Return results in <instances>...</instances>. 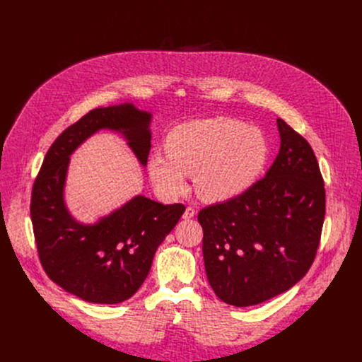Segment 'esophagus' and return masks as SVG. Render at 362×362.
Wrapping results in <instances>:
<instances>
[{"mask_svg":"<svg viewBox=\"0 0 362 362\" xmlns=\"http://www.w3.org/2000/svg\"><path fill=\"white\" fill-rule=\"evenodd\" d=\"M194 215H196L194 208H192V206H187L186 211H185V214H183V218H185V219H192Z\"/></svg>","mask_w":362,"mask_h":362,"instance_id":"34e87169","label":"esophagus"}]
</instances>
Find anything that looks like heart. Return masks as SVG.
Returning a JSON list of instances; mask_svg holds the SVG:
<instances>
[{
	"label": "heart",
	"instance_id": "b5f03b06",
	"mask_svg": "<svg viewBox=\"0 0 362 362\" xmlns=\"http://www.w3.org/2000/svg\"><path fill=\"white\" fill-rule=\"evenodd\" d=\"M268 156V140L259 129L215 117L173 129L168 139V153H151L148 173L166 199L186 192L187 176L196 173V189L203 199L226 200L253 185Z\"/></svg>",
	"mask_w": 362,
	"mask_h": 362
}]
</instances>
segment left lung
Masks as SVG:
<instances>
[{
	"mask_svg": "<svg viewBox=\"0 0 362 362\" xmlns=\"http://www.w3.org/2000/svg\"><path fill=\"white\" fill-rule=\"evenodd\" d=\"M281 148L265 177L199 212L206 275L233 306L265 302L311 268L325 218V187L309 143L276 120Z\"/></svg>",
	"mask_w": 362,
	"mask_h": 362,
	"instance_id": "8db88e82",
	"label": "left lung"
}]
</instances>
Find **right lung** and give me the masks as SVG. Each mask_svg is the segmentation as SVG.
Segmentation results:
<instances>
[{"instance_id": "obj_1", "label": "right lung", "mask_w": 362, "mask_h": 362, "mask_svg": "<svg viewBox=\"0 0 362 362\" xmlns=\"http://www.w3.org/2000/svg\"><path fill=\"white\" fill-rule=\"evenodd\" d=\"M151 115L132 103L88 112L48 148L31 193L30 215L40 262L64 291L93 303H119L144 282L159 245L185 212L141 194L94 225L77 222L64 202L70 154L101 129L119 132L146 166Z\"/></svg>"}]
</instances>
